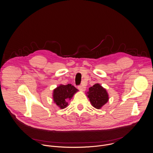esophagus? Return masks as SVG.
<instances>
[{"instance_id":"esophagus-1","label":"esophagus","mask_w":153,"mask_h":153,"mask_svg":"<svg viewBox=\"0 0 153 153\" xmlns=\"http://www.w3.org/2000/svg\"><path fill=\"white\" fill-rule=\"evenodd\" d=\"M78 88L79 89V91H85V89H86V87L84 86V85H79V86H78Z\"/></svg>"}]
</instances>
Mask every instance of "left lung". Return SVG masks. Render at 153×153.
Segmentation results:
<instances>
[{
    "mask_svg": "<svg viewBox=\"0 0 153 153\" xmlns=\"http://www.w3.org/2000/svg\"><path fill=\"white\" fill-rule=\"evenodd\" d=\"M88 92V97L92 105L96 109H100L109 100L108 94L105 89L99 84H95L91 87Z\"/></svg>",
    "mask_w": 153,
    "mask_h": 153,
    "instance_id": "left-lung-1",
    "label": "left lung"
}]
</instances>
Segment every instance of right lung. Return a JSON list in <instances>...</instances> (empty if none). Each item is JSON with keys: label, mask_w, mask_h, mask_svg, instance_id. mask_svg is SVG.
<instances>
[{"label": "right lung", "mask_w": 153, "mask_h": 153, "mask_svg": "<svg viewBox=\"0 0 153 153\" xmlns=\"http://www.w3.org/2000/svg\"><path fill=\"white\" fill-rule=\"evenodd\" d=\"M77 91L78 89L70 84L67 85H60L53 91V97L55 103L60 108H65L68 105L66 100L71 99Z\"/></svg>", "instance_id": "add662e5"}]
</instances>
